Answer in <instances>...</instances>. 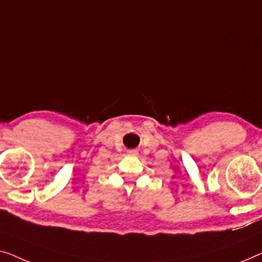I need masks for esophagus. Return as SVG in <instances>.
Here are the masks:
<instances>
[{"label":"esophagus","instance_id":"1","mask_svg":"<svg viewBox=\"0 0 262 262\" xmlns=\"http://www.w3.org/2000/svg\"><path fill=\"white\" fill-rule=\"evenodd\" d=\"M128 153H129L130 156H136V154H138V152H136L135 149H130V150H128Z\"/></svg>","mask_w":262,"mask_h":262}]
</instances>
